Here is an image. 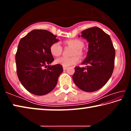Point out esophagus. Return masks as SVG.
<instances>
[{"mask_svg": "<svg viewBox=\"0 0 131 131\" xmlns=\"http://www.w3.org/2000/svg\"><path fill=\"white\" fill-rule=\"evenodd\" d=\"M67 68H68V67H66V66H63V70H66L67 69Z\"/></svg>", "mask_w": 131, "mask_h": 131, "instance_id": "34e87169", "label": "esophagus"}]
</instances>
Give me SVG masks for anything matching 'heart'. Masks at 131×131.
<instances>
[{"mask_svg": "<svg viewBox=\"0 0 131 131\" xmlns=\"http://www.w3.org/2000/svg\"><path fill=\"white\" fill-rule=\"evenodd\" d=\"M66 43L69 46H72L74 48V51L73 53V55H81L83 54L82 48H83L84 44V42L79 39H71L66 41ZM50 52L53 56L58 57L61 55L62 51V48L59 43H53L50 48ZM80 61L79 57L74 56L71 58H68L62 57L59 58H57L55 60V63L59 64L63 66H69L74 65L78 63Z\"/></svg>", "mask_w": 131, "mask_h": 131, "instance_id": "b5f03b06", "label": "heart"}]
</instances>
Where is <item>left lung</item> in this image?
<instances>
[{
	"label": "left lung",
	"instance_id": "8db88e82",
	"mask_svg": "<svg viewBox=\"0 0 131 131\" xmlns=\"http://www.w3.org/2000/svg\"><path fill=\"white\" fill-rule=\"evenodd\" d=\"M81 37L89 43L87 57L82 62L87 66H76L73 80L80 90L94 92L103 87L112 76L115 50L109 35L98 27L83 30Z\"/></svg>",
	"mask_w": 131,
	"mask_h": 131
}]
</instances>
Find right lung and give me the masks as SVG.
<instances>
[{"label":"right lung","instance_id":"1","mask_svg":"<svg viewBox=\"0 0 131 131\" xmlns=\"http://www.w3.org/2000/svg\"><path fill=\"white\" fill-rule=\"evenodd\" d=\"M56 37L47 30L35 29L22 38L18 46V77L25 89L34 95H44L54 90L63 72L59 64L50 65L54 60L50 48L59 41Z\"/></svg>","mask_w":131,"mask_h":131}]
</instances>
